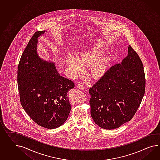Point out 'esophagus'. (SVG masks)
Returning a JSON list of instances; mask_svg holds the SVG:
<instances>
[{"label": "esophagus", "mask_w": 160, "mask_h": 160, "mask_svg": "<svg viewBox=\"0 0 160 160\" xmlns=\"http://www.w3.org/2000/svg\"><path fill=\"white\" fill-rule=\"evenodd\" d=\"M77 88H79V89H81V90H84L85 89V86L84 85H82L81 83H79V84H78V85H77Z\"/></svg>", "instance_id": "esophagus-1"}]
</instances>
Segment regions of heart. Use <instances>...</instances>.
Returning <instances> with one entry per match:
<instances>
[{
    "instance_id": "b5f03b06",
    "label": "heart",
    "mask_w": 160,
    "mask_h": 160,
    "mask_svg": "<svg viewBox=\"0 0 160 160\" xmlns=\"http://www.w3.org/2000/svg\"><path fill=\"white\" fill-rule=\"evenodd\" d=\"M106 52V49L95 46L90 51L81 56V58L70 54L67 58V65L74 76H79L84 72L83 66H92L91 73L95 78H100L106 73L109 60L107 58H101Z\"/></svg>"
}]
</instances>
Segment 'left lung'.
<instances>
[{
    "label": "left lung",
    "mask_w": 160,
    "mask_h": 160,
    "mask_svg": "<svg viewBox=\"0 0 160 160\" xmlns=\"http://www.w3.org/2000/svg\"><path fill=\"white\" fill-rule=\"evenodd\" d=\"M143 68L139 55L129 45L121 63L111 67L89 89L90 114L99 127L114 129L133 118L145 92Z\"/></svg>",
    "instance_id": "left-lung-1"
}]
</instances>
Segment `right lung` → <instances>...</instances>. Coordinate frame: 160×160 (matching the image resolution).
Instances as JSON below:
<instances>
[{"label": "right lung", "instance_id": "obj_1", "mask_svg": "<svg viewBox=\"0 0 160 160\" xmlns=\"http://www.w3.org/2000/svg\"><path fill=\"white\" fill-rule=\"evenodd\" d=\"M45 33L36 32L26 46L18 66L17 83L24 110L35 123L50 129L68 118L71 106L67 93L75 85L60 76L53 62L38 56V39Z\"/></svg>", "mask_w": 160, "mask_h": 160}]
</instances>
